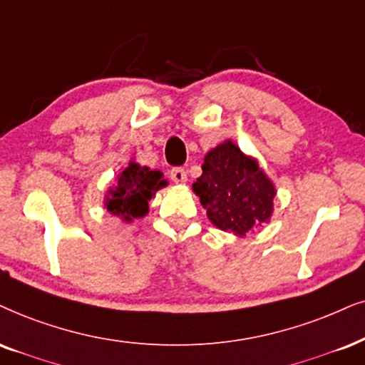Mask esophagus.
Wrapping results in <instances>:
<instances>
[{
	"label": "esophagus",
	"mask_w": 365,
	"mask_h": 365,
	"mask_svg": "<svg viewBox=\"0 0 365 365\" xmlns=\"http://www.w3.org/2000/svg\"><path fill=\"white\" fill-rule=\"evenodd\" d=\"M170 175H172V180L178 185H185L187 183V172L183 168H173Z\"/></svg>",
	"instance_id": "34e87169"
}]
</instances>
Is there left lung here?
I'll return each instance as SVG.
<instances>
[{
  "label": "left lung",
  "mask_w": 365,
  "mask_h": 365,
  "mask_svg": "<svg viewBox=\"0 0 365 365\" xmlns=\"http://www.w3.org/2000/svg\"><path fill=\"white\" fill-rule=\"evenodd\" d=\"M202 170L192 190L217 229L244 237L269 222L276 187L255 156L225 140L207 151Z\"/></svg>",
  "instance_id": "left-lung-1"
}]
</instances>
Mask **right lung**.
<instances>
[{"label": "right lung", "mask_w": 365, "mask_h": 365, "mask_svg": "<svg viewBox=\"0 0 365 365\" xmlns=\"http://www.w3.org/2000/svg\"><path fill=\"white\" fill-rule=\"evenodd\" d=\"M167 185L168 182L160 170L141 167L131 160L128 167L119 172L114 185L106 193L104 209L114 217H119L123 222H133L148 214V202L160 188Z\"/></svg>", "instance_id": "1"}]
</instances>
